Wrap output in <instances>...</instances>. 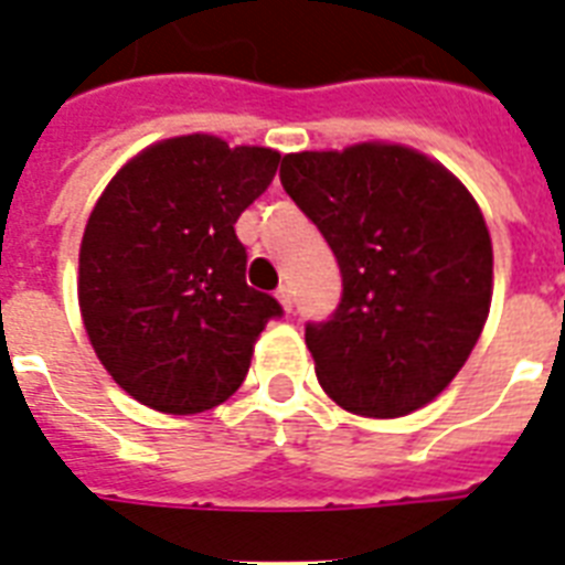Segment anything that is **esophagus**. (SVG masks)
Here are the masks:
<instances>
[{
	"instance_id": "1",
	"label": "esophagus",
	"mask_w": 565,
	"mask_h": 565,
	"mask_svg": "<svg viewBox=\"0 0 565 565\" xmlns=\"http://www.w3.org/2000/svg\"><path fill=\"white\" fill-rule=\"evenodd\" d=\"M275 299L281 301L284 310H292V287H290V284H281V287L275 290Z\"/></svg>"
}]
</instances>
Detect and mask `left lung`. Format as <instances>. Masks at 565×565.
I'll return each instance as SVG.
<instances>
[{"label": "left lung", "mask_w": 565, "mask_h": 565, "mask_svg": "<svg viewBox=\"0 0 565 565\" xmlns=\"http://www.w3.org/2000/svg\"><path fill=\"white\" fill-rule=\"evenodd\" d=\"M281 184L343 273L337 313L305 331L322 390L370 419L434 402L490 317L492 239L472 193L428 154L381 140L284 154Z\"/></svg>", "instance_id": "obj_1"}]
</instances>
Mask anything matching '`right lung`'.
Masks as SVG:
<instances>
[{
  "label": "right lung",
  "instance_id": "1",
  "mask_svg": "<svg viewBox=\"0 0 565 565\" xmlns=\"http://www.w3.org/2000/svg\"><path fill=\"white\" fill-rule=\"evenodd\" d=\"M278 161L266 146L167 137L102 190L78 248V308L102 366L146 407L193 416L228 402L281 317L246 284L234 234Z\"/></svg>",
  "mask_w": 565,
  "mask_h": 565
}]
</instances>
